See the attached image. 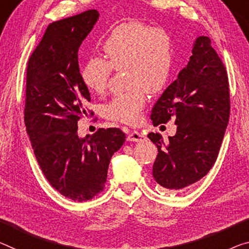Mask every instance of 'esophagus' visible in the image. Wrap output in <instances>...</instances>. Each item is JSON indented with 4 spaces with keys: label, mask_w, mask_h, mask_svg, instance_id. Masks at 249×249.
<instances>
[{
    "label": "esophagus",
    "mask_w": 249,
    "mask_h": 249,
    "mask_svg": "<svg viewBox=\"0 0 249 249\" xmlns=\"http://www.w3.org/2000/svg\"><path fill=\"white\" fill-rule=\"evenodd\" d=\"M127 140L133 141V142H141V141L146 140V136H144L142 132L137 131V130H133V131H131L128 135Z\"/></svg>",
    "instance_id": "obj_1"
}]
</instances>
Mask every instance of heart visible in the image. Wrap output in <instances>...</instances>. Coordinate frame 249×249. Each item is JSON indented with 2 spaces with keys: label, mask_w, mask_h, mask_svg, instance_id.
I'll return each mask as SVG.
<instances>
[{
  "label": "heart",
  "mask_w": 249,
  "mask_h": 249,
  "mask_svg": "<svg viewBox=\"0 0 249 249\" xmlns=\"http://www.w3.org/2000/svg\"><path fill=\"white\" fill-rule=\"evenodd\" d=\"M100 50L105 61L90 59L81 68L83 85L92 93L101 94L111 69L124 68L125 85L130 89L103 105L102 113L110 120L137 124L146 106V91L149 94L160 92L169 79L173 67L169 34L140 21H127L108 34Z\"/></svg>",
  "instance_id": "b5f03b06"
}]
</instances>
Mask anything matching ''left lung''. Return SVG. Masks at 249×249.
I'll return each mask as SVG.
<instances>
[{
	"label": "left lung",
	"mask_w": 249,
	"mask_h": 249,
	"mask_svg": "<svg viewBox=\"0 0 249 249\" xmlns=\"http://www.w3.org/2000/svg\"><path fill=\"white\" fill-rule=\"evenodd\" d=\"M231 101L227 72L208 36H198L187 66L167 87L151 111L154 125L171 118L177 132L167 141L148 138L158 148L152 167L155 180L170 191L185 190L215 163L226 131Z\"/></svg>",
	"instance_id": "obj_1"
}]
</instances>
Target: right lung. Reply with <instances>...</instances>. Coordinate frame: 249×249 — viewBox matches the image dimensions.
<instances>
[{
    "instance_id": "right-lung-1",
    "label": "right lung",
    "mask_w": 249,
    "mask_h": 249,
    "mask_svg": "<svg viewBox=\"0 0 249 249\" xmlns=\"http://www.w3.org/2000/svg\"><path fill=\"white\" fill-rule=\"evenodd\" d=\"M98 20V11L89 10L51 23L26 70L24 121L34 155L53 188L74 201L101 193L111 157L125 140L118 128L78 136V120L88 116L91 100L78 51Z\"/></svg>"
}]
</instances>
